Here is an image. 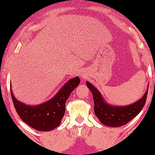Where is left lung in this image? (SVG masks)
I'll list each match as a JSON object with an SVG mask.
<instances>
[{"mask_svg": "<svg viewBox=\"0 0 155 155\" xmlns=\"http://www.w3.org/2000/svg\"><path fill=\"white\" fill-rule=\"evenodd\" d=\"M86 85L91 91L94 103V113L102 124L109 127H120L127 124L137 116L144 107L146 101L148 89L143 97L138 101L125 107L111 106L104 101L99 91L89 82Z\"/></svg>", "mask_w": 155, "mask_h": 155, "instance_id": "left-lung-1", "label": "left lung"}]
</instances>
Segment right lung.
Listing matches in <instances>:
<instances>
[{"label": "right lung", "mask_w": 155, "mask_h": 155, "mask_svg": "<svg viewBox=\"0 0 155 155\" xmlns=\"http://www.w3.org/2000/svg\"><path fill=\"white\" fill-rule=\"evenodd\" d=\"M79 82L80 79L77 76L70 79L54 97L37 106H28L18 101L11 89L14 107L20 118L30 127L37 130L50 131L60 125L64 115L67 100Z\"/></svg>", "instance_id": "1"}]
</instances>
